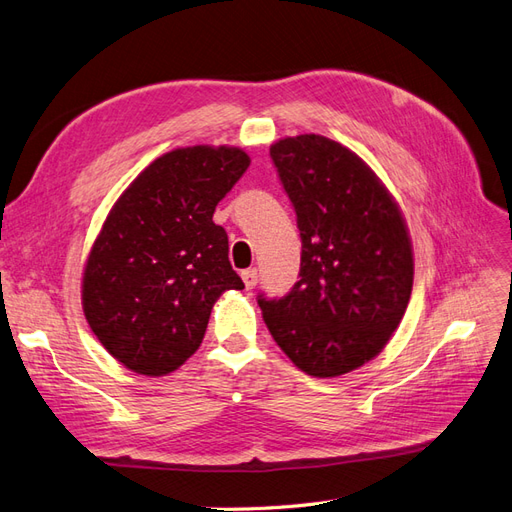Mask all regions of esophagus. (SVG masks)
<instances>
[{
	"instance_id": "esophagus-1",
	"label": "esophagus",
	"mask_w": 512,
	"mask_h": 512,
	"mask_svg": "<svg viewBox=\"0 0 512 512\" xmlns=\"http://www.w3.org/2000/svg\"><path fill=\"white\" fill-rule=\"evenodd\" d=\"M241 277H243V284H245V288H254L256 284H258V269H245V271H241Z\"/></svg>"
}]
</instances>
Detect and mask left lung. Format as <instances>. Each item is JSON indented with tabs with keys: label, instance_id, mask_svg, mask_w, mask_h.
<instances>
[{
	"label": "left lung",
	"instance_id": "left-lung-1",
	"mask_svg": "<svg viewBox=\"0 0 512 512\" xmlns=\"http://www.w3.org/2000/svg\"><path fill=\"white\" fill-rule=\"evenodd\" d=\"M271 160L303 250L288 294H258L262 318L305 374H348L374 359L406 314L414 260L404 215L374 170L327 136L284 138Z\"/></svg>",
	"mask_w": 512,
	"mask_h": 512
}]
</instances>
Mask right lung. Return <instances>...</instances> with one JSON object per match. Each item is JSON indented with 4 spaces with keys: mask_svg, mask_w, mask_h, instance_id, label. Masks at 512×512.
Returning <instances> with one entry per match:
<instances>
[{
    "mask_svg": "<svg viewBox=\"0 0 512 512\" xmlns=\"http://www.w3.org/2000/svg\"><path fill=\"white\" fill-rule=\"evenodd\" d=\"M247 166L237 147L168 151L108 213L85 265L83 312L108 354L136 374L183 365L203 344L220 294L245 288L213 211Z\"/></svg>",
    "mask_w": 512,
    "mask_h": 512,
    "instance_id": "right-lung-1",
    "label": "right lung"
}]
</instances>
